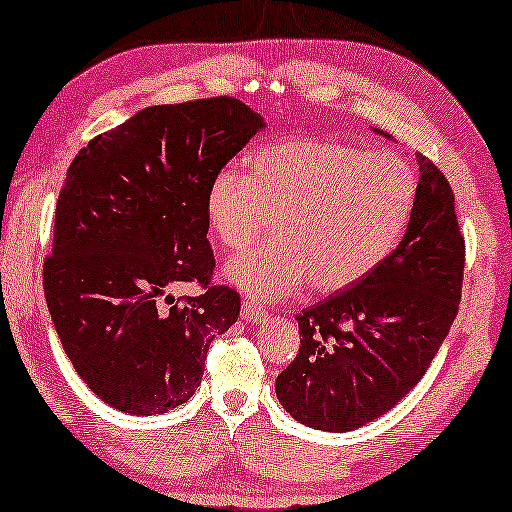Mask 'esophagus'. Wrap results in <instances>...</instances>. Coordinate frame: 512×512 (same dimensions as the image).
Returning <instances> with one entry per match:
<instances>
[{
    "instance_id": "1",
    "label": "esophagus",
    "mask_w": 512,
    "mask_h": 512,
    "mask_svg": "<svg viewBox=\"0 0 512 512\" xmlns=\"http://www.w3.org/2000/svg\"><path fill=\"white\" fill-rule=\"evenodd\" d=\"M265 318V309L261 304H256L254 300H245L242 302V320L247 322H261Z\"/></svg>"
}]
</instances>
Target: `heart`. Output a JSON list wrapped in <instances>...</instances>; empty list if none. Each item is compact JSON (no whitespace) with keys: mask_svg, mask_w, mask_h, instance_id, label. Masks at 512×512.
Here are the masks:
<instances>
[{"mask_svg":"<svg viewBox=\"0 0 512 512\" xmlns=\"http://www.w3.org/2000/svg\"><path fill=\"white\" fill-rule=\"evenodd\" d=\"M419 178L400 155L293 137L256 148L247 171L212 176L206 215L219 245L238 251L224 277L256 302L283 300L311 279L338 293L375 272L410 229Z\"/></svg>","mask_w":512,"mask_h":512,"instance_id":"1","label":"heart"}]
</instances>
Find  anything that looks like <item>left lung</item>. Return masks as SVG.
I'll return each instance as SVG.
<instances>
[{
    "label": "left lung",
    "instance_id": "obj_1",
    "mask_svg": "<svg viewBox=\"0 0 512 512\" xmlns=\"http://www.w3.org/2000/svg\"><path fill=\"white\" fill-rule=\"evenodd\" d=\"M416 162L419 199L396 251L297 313L300 352L279 373L277 398L304 426L348 432L387 414L426 375L458 316L465 238L453 190L428 157Z\"/></svg>",
    "mask_w": 512,
    "mask_h": 512
}]
</instances>
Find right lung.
Wrapping results in <instances>:
<instances>
[{
  "mask_svg": "<svg viewBox=\"0 0 512 512\" xmlns=\"http://www.w3.org/2000/svg\"><path fill=\"white\" fill-rule=\"evenodd\" d=\"M261 128L229 96L155 105L70 162L45 300L70 364L114 410L151 416L187 403L210 341L238 320L240 295L210 283L206 194ZM180 280L204 293L176 301L168 288Z\"/></svg>",
  "mask_w": 512,
  "mask_h": 512,
  "instance_id": "add662e5",
  "label": "right lung"
}]
</instances>
